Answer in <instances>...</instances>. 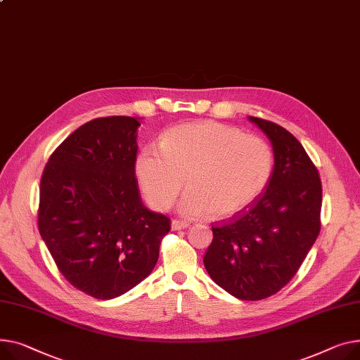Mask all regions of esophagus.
Returning a JSON list of instances; mask_svg holds the SVG:
<instances>
[{
    "label": "esophagus",
    "instance_id": "esophagus-1",
    "mask_svg": "<svg viewBox=\"0 0 360 360\" xmlns=\"http://www.w3.org/2000/svg\"><path fill=\"white\" fill-rule=\"evenodd\" d=\"M188 226H189V223L181 221V220H172V223H171L172 230H182V229H186Z\"/></svg>",
    "mask_w": 360,
    "mask_h": 360
}]
</instances>
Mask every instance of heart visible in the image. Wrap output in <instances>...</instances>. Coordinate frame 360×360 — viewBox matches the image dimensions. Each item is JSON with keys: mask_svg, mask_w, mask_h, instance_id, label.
I'll return each instance as SVG.
<instances>
[{"mask_svg": "<svg viewBox=\"0 0 360 360\" xmlns=\"http://www.w3.org/2000/svg\"><path fill=\"white\" fill-rule=\"evenodd\" d=\"M141 193L156 210L171 208L186 179L181 211L227 219L253 204L274 172V150L256 134L217 122L175 126L160 150L143 148L134 163Z\"/></svg>", "mask_w": 360, "mask_h": 360, "instance_id": "obj_1", "label": "heart"}]
</instances>
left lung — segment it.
Masks as SVG:
<instances>
[{"label": "left lung", "mask_w": 360, "mask_h": 360, "mask_svg": "<svg viewBox=\"0 0 360 360\" xmlns=\"http://www.w3.org/2000/svg\"><path fill=\"white\" fill-rule=\"evenodd\" d=\"M249 120L272 143V178L253 204L212 226L204 266L233 297L257 301L283 288L313 248L321 227L323 189L316 165L288 130L263 118Z\"/></svg>", "instance_id": "8db88e82"}]
</instances>
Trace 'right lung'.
<instances>
[{"label":"right lung","mask_w":360,"mask_h":360,"mask_svg":"<svg viewBox=\"0 0 360 360\" xmlns=\"http://www.w3.org/2000/svg\"><path fill=\"white\" fill-rule=\"evenodd\" d=\"M136 117L95 118L68 136L40 179L39 231L58 269L98 300L130 291L155 268L171 220L141 202Z\"/></svg>","instance_id":"add662e5"}]
</instances>
